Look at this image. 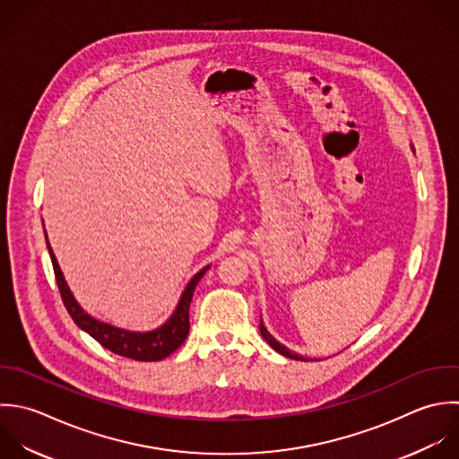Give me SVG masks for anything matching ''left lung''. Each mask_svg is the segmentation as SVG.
<instances>
[{
  "instance_id": "obj_1",
  "label": "left lung",
  "mask_w": 459,
  "mask_h": 459,
  "mask_svg": "<svg viewBox=\"0 0 459 459\" xmlns=\"http://www.w3.org/2000/svg\"><path fill=\"white\" fill-rule=\"evenodd\" d=\"M259 331H261V336L268 342V345L275 351V352H279V354H282V356H286V358H290V359H297V361H307L306 358H302V356H299V354H295V352H291L290 349H286L282 343H279L270 333H268V329L264 327V324H263V318H261V324H259Z\"/></svg>"
}]
</instances>
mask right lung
Instances as JSON below:
<instances>
[{
  "mask_svg": "<svg viewBox=\"0 0 459 459\" xmlns=\"http://www.w3.org/2000/svg\"><path fill=\"white\" fill-rule=\"evenodd\" d=\"M44 238H46V247H48V252H49V257L53 263V272L56 277L60 297H62V302H64L67 313L71 315L73 322L82 331H85L89 336H92L101 347L108 349L110 352L117 354V356L130 358L135 361H160V359L168 358L171 352H175L186 342V338L189 334V306H191V300L195 295V288L200 282V279L204 277V273L209 270V266L202 268L187 282L173 315L160 327H157L153 331H146V333H135V331H126V329H119L110 324L100 322L82 309V306L74 300V297L64 279V273L56 263V257H55L51 247H49L46 230H44Z\"/></svg>",
  "mask_w": 459,
  "mask_h": 459,
  "instance_id": "add662e5",
  "label": "right lung"
}]
</instances>
